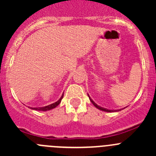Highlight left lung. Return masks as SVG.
I'll list each match as a JSON object with an SVG mask.
<instances>
[{
    "label": "left lung",
    "mask_w": 156,
    "mask_h": 156,
    "mask_svg": "<svg viewBox=\"0 0 156 156\" xmlns=\"http://www.w3.org/2000/svg\"><path fill=\"white\" fill-rule=\"evenodd\" d=\"M88 97H89L91 103H92L93 104H94V106H95V107H97V108H98V109L102 110V111L107 112H119V111H121V110H122V109H118V110H110V109H107V108H103V107H101V106H98V105H97V103H94V101H93V100H92V99L90 98V96H89V95H88Z\"/></svg>",
    "instance_id": "obj_1"
}]
</instances>
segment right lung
I'll return each mask as SVG.
<instances>
[{
  "label": "right lung",
  "instance_id": "obj_1",
  "mask_svg": "<svg viewBox=\"0 0 156 156\" xmlns=\"http://www.w3.org/2000/svg\"><path fill=\"white\" fill-rule=\"evenodd\" d=\"M62 97H63V94H62V97H60V99H59V100H57L56 103H52V104L48 105V106H43V107H34V108L30 107V108H31V109H34V110H37V111H49V110L53 109V108H56V106H57L60 103L61 100H62Z\"/></svg>",
  "mask_w": 156,
  "mask_h": 156
}]
</instances>
